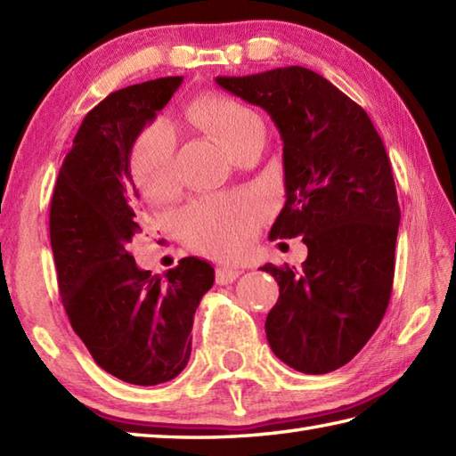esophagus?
Here are the masks:
<instances>
[{
    "label": "esophagus",
    "instance_id": "34e87169",
    "mask_svg": "<svg viewBox=\"0 0 456 456\" xmlns=\"http://www.w3.org/2000/svg\"><path fill=\"white\" fill-rule=\"evenodd\" d=\"M240 274H243V271L237 269V266L221 265L216 271V281H217V284H231L233 281H237Z\"/></svg>",
    "mask_w": 456,
    "mask_h": 456
}]
</instances>
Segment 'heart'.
Segmentation results:
<instances>
[{
	"instance_id": "b5f03b06",
	"label": "heart",
	"mask_w": 456,
	"mask_h": 456,
	"mask_svg": "<svg viewBox=\"0 0 456 456\" xmlns=\"http://www.w3.org/2000/svg\"><path fill=\"white\" fill-rule=\"evenodd\" d=\"M190 116L201 126L219 134L235 151L258 134H265V122L258 112L231 96H203L193 102ZM130 164L140 190L148 198H167L177 185L175 132L172 124L166 120L148 124L134 140ZM263 217L265 208L261 201L243 195H221L187 205L180 216V227L187 243L201 253L231 258L251 243Z\"/></svg>"
}]
</instances>
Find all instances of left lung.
Returning a JSON list of instances; mask_svg holds the SVG:
<instances>
[{
  "label": "left lung",
  "mask_w": 456,
  "mask_h": 456,
  "mask_svg": "<svg viewBox=\"0 0 456 456\" xmlns=\"http://www.w3.org/2000/svg\"><path fill=\"white\" fill-rule=\"evenodd\" d=\"M216 83L271 114L287 203L269 239L302 235L308 247L300 269L261 266L279 282L266 340L292 370L334 371L376 332L394 287L401 213L387 151L362 106L310 69Z\"/></svg>",
  "instance_id": "1"
}]
</instances>
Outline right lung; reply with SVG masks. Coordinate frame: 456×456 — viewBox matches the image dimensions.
<instances>
[{"instance_id":"1","label":"right lung","mask_w":456,"mask_h":456,"mask_svg":"<svg viewBox=\"0 0 456 456\" xmlns=\"http://www.w3.org/2000/svg\"><path fill=\"white\" fill-rule=\"evenodd\" d=\"M183 77H164L109 94L85 116L61 166L49 231L57 281L75 334L110 376L158 386L180 376L191 326L216 271L185 256L162 276L128 251L138 233L134 140L154 122Z\"/></svg>"}]
</instances>
